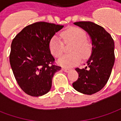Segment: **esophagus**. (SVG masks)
Listing matches in <instances>:
<instances>
[{
  "mask_svg": "<svg viewBox=\"0 0 121 121\" xmlns=\"http://www.w3.org/2000/svg\"><path fill=\"white\" fill-rule=\"evenodd\" d=\"M62 69H63V71H64V72H65V73H68L69 71H70V69L67 68H63Z\"/></svg>",
  "mask_w": 121,
  "mask_h": 121,
  "instance_id": "esophagus-1",
  "label": "esophagus"
}]
</instances>
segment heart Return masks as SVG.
I'll list each match as a JSON object with an SVG mask.
<instances>
[{
  "label": "heart",
  "instance_id": "1",
  "mask_svg": "<svg viewBox=\"0 0 121 121\" xmlns=\"http://www.w3.org/2000/svg\"><path fill=\"white\" fill-rule=\"evenodd\" d=\"M60 36L65 44L72 43L69 54L63 56L58 63L64 67H71L78 64L82 56L88 57L91 54L92 45L87 39L86 34L84 30L78 27H70L60 34ZM63 41L57 35H54L49 42V49L51 54L56 58H60L63 53Z\"/></svg>",
  "mask_w": 121,
  "mask_h": 121
}]
</instances>
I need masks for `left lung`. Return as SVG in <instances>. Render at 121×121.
<instances>
[{
	"label": "left lung",
	"mask_w": 121,
	"mask_h": 121,
	"mask_svg": "<svg viewBox=\"0 0 121 121\" xmlns=\"http://www.w3.org/2000/svg\"><path fill=\"white\" fill-rule=\"evenodd\" d=\"M87 32L92 41L91 54L85 69H76L78 78L74 89L86 95L100 91L106 84L115 62L114 41L104 28L90 21L74 22Z\"/></svg>",
	"instance_id": "1"
}]
</instances>
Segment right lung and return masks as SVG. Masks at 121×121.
<instances>
[{"instance_id":"obj_1","label":"right lung","mask_w":121,"mask_h":121,"mask_svg":"<svg viewBox=\"0 0 121 121\" xmlns=\"http://www.w3.org/2000/svg\"><path fill=\"white\" fill-rule=\"evenodd\" d=\"M63 28L46 22H37L24 28L11 45L9 62L20 87L25 93L40 96L52 87V78L61 67L54 65L49 42Z\"/></svg>"}]
</instances>
